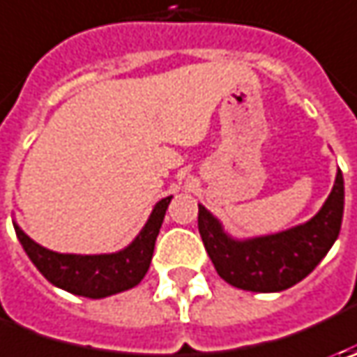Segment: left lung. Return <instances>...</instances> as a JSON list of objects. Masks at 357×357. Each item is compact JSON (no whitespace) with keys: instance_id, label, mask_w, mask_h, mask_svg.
<instances>
[{"instance_id":"obj_1","label":"left lung","mask_w":357,"mask_h":357,"mask_svg":"<svg viewBox=\"0 0 357 357\" xmlns=\"http://www.w3.org/2000/svg\"><path fill=\"white\" fill-rule=\"evenodd\" d=\"M344 216V176L336 183L320 213L308 222L258 238L236 240L199 204V232L218 276L240 290L282 292L304 280L336 242Z\"/></svg>"}]
</instances>
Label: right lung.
<instances>
[{
	"instance_id": "add662e5",
	"label": "right lung",
	"mask_w": 357,
	"mask_h": 357,
	"mask_svg": "<svg viewBox=\"0 0 357 357\" xmlns=\"http://www.w3.org/2000/svg\"><path fill=\"white\" fill-rule=\"evenodd\" d=\"M172 197L158 200L139 236L127 248L113 254H59L43 248L13 225L23 250L35 268L53 286L85 298H107L125 292L143 280L153 260V250L165 213Z\"/></svg>"
}]
</instances>
